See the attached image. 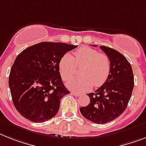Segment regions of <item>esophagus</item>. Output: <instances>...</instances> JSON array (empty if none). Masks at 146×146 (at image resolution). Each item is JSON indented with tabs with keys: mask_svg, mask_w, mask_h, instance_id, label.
<instances>
[{
	"mask_svg": "<svg viewBox=\"0 0 146 146\" xmlns=\"http://www.w3.org/2000/svg\"><path fill=\"white\" fill-rule=\"evenodd\" d=\"M71 93H72V95H73V96H77V97H78V96H80V94L79 93V92H74V91H72V92H71Z\"/></svg>",
	"mask_w": 146,
	"mask_h": 146,
	"instance_id": "34e87169",
	"label": "esophagus"
}]
</instances>
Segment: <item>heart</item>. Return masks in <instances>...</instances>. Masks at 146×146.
Instances as JSON below:
<instances>
[{"mask_svg": "<svg viewBox=\"0 0 146 146\" xmlns=\"http://www.w3.org/2000/svg\"><path fill=\"white\" fill-rule=\"evenodd\" d=\"M81 77L67 83V86L78 92H85L92 87H99L108 80L110 73V60L108 55L89 47H81L74 52V57L65 54L60 61V72L64 80H69L80 67Z\"/></svg>", "mask_w": 146, "mask_h": 146, "instance_id": "heart-1", "label": "heart"}]
</instances>
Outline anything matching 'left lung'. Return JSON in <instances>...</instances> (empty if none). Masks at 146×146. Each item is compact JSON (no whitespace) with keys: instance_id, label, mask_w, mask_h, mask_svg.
Wrapping results in <instances>:
<instances>
[{"instance_id":"8db88e82","label":"left lung","mask_w":146,"mask_h":146,"mask_svg":"<svg viewBox=\"0 0 146 146\" xmlns=\"http://www.w3.org/2000/svg\"><path fill=\"white\" fill-rule=\"evenodd\" d=\"M100 48L110 58V73L101 87L95 92L87 94L90 103L80 108V111L92 122L106 124L119 117L127 108L134 80L132 67L125 56L109 47L102 45Z\"/></svg>"}]
</instances>
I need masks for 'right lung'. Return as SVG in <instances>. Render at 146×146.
Here are the masks:
<instances>
[{
    "instance_id": "add662e5",
    "label": "right lung",
    "mask_w": 146,
    "mask_h": 146,
    "mask_svg": "<svg viewBox=\"0 0 146 146\" xmlns=\"http://www.w3.org/2000/svg\"><path fill=\"white\" fill-rule=\"evenodd\" d=\"M78 45L43 42L21 51L9 76V86L15 109L33 122L52 119L60 100L70 93L62 83L60 61Z\"/></svg>"
}]
</instances>
